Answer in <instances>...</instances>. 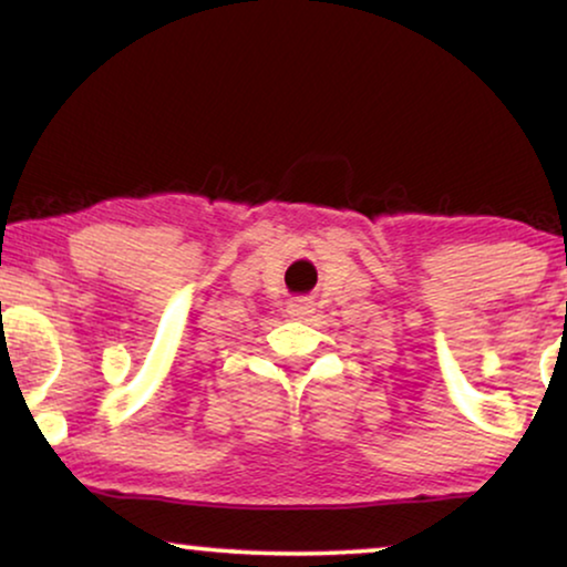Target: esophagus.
<instances>
[{
	"label": "esophagus",
	"mask_w": 567,
	"mask_h": 567,
	"mask_svg": "<svg viewBox=\"0 0 567 567\" xmlns=\"http://www.w3.org/2000/svg\"><path fill=\"white\" fill-rule=\"evenodd\" d=\"M288 313L292 316V319H306V316L313 313V303L308 298H296V300H290Z\"/></svg>",
	"instance_id": "obj_1"
}]
</instances>
